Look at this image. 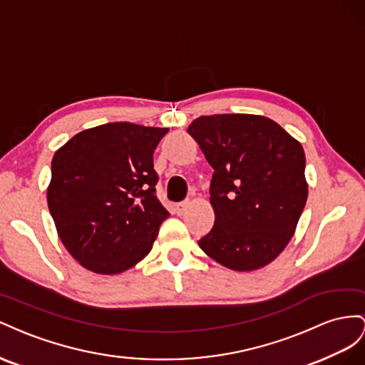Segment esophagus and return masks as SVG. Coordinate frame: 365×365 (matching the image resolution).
Returning <instances> with one entry per match:
<instances>
[{
    "instance_id": "obj_1",
    "label": "esophagus",
    "mask_w": 365,
    "mask_h": 365,
    "mask_svg": "<svg viewBox=\"0 0 365 365\" xmlns=\"http://www.w3.org/2000/svg\"><path fill=\"white\" fill-rule=\"evenodd\" d=\"M188 205H190V202H188V200L177 203V205H175V212H177V214H183L186 207H188Z\"/></svg>"
}]
</instances>
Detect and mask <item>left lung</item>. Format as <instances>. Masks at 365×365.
Masks as SVG:
<instances>
[{"mask_svg":"<svg viewBox=\"0 0 365 365\" xmlns=\"http://www.w3.org/2000/svg\"><path fill=\"white\" fill-rule=\"evenodd\" d=\"M188 133L214 168L215 222L199 240L202 251L237 272L272 263L294 237L307 202L301 143L258 114L200 116Z\"/></svg>","mask_w":365,"mask_h":365,"instance_id":"1","label":"left lung"}]
</instances>
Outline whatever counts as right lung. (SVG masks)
<instances>
[{
  "instance_id": "add662e5",
  "label": "right lung",
  "mask_w": 365,
  "mask_h": 365,
  "mask_svg": "<svg viewBox=\"0 0 365 365\" xmlns=\"http://www.w3.org/2000/svg\"><path fill=\"white\" fill-rule=\"evenodd\" d=\"M168 128L103 123L56 150L48 211L68 254L91 272L116 275L151 251L170 212L155 195L153 153Z\"/></svg>"
}]
</instances>
